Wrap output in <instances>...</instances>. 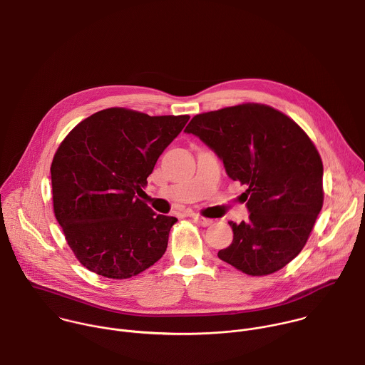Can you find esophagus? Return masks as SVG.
I'll return each mask as SVG.
<instances>
[{"label":"esophagus","instance_id":"obj_1","mask_svg":"<svg viewBox=\"0 0 365 365\" xmlns=\"http://www.w3.org/2000/svg\"><path fill=\"white\" fill-rule=\"evenodd\" d=\"M191 218H192L195 222H198L200 225H202V227H208V225H211V224H212V220L205 218V217H201V215H198V214L191 215Z\"/></svg>","mask_w":365,"mask_h":365}]
</instances>
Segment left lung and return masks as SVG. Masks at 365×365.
I'll return each mask as SVG.
<instances>
[{
	"instance_id": "8db88e82",
	"label": "left lung",
	"mask_w": 365,
	"mask_h": 365,
	"mask_svg": "<svg viewBox=\"0 0 365 365\" xmlns=\"http://www.w3.org/2000/svg\"><path fill=\"white\" fill-rule=\"evenodd\" d=\"M222 160L242 194L250 221H230L232 242L218 258L252 275H268L307 244L322 208V161L305 131L281 111L245 103L197 114L185 128Z\"/></svg>"
}]
</instances>
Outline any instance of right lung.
Returning a JSON list of instances; mask_svg holds the SVG:
<instances>
[{
	"label": "right lung",
	"instance_id": "obj_1",
	"mask_svg": "<svg viewBox=\"0 0 365 365\" xmlns=\"http://www.w3.org/2000/svg\"><path fill=\"white\" fill-rule=\"evenodd\" d=\"M188 120L114 107L63 140L51 164L54 214L86 268L125 279L164 255L177 218L155 214L137 194Z\"/></svg>",
	"mask_w": 365,
	"mask_h": 365
}]
</instances>
